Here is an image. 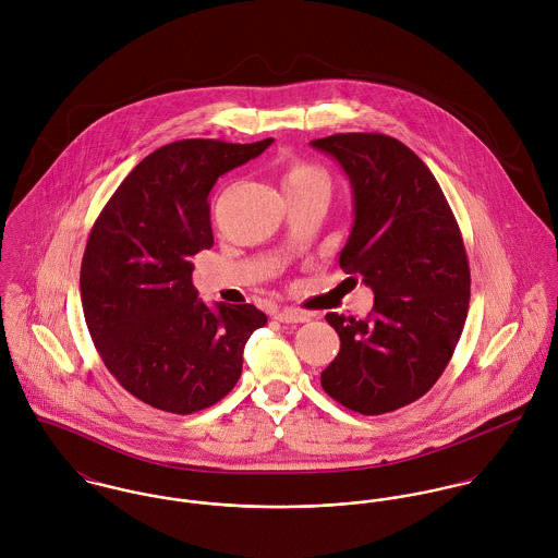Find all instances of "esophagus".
<instances>
[{
  "mask_svg": "<svg viewBox=\"0 0 558 558\" xmlns=\"http://www.w3.org/2000/svg\"><path fill=\"white\" fill-rule=\"evenodd\" d=\"M275 318L279 319V322H286V324H303V322L310 319V316L303 314V312H299V310L286 307V310H279V312L275 314Z\"/></svg>",
  "mask_w": 558,
  "mask_h": 558,
  "instance_id": "esophagus-1",
  "label": "esophagus"
}]
</instances>
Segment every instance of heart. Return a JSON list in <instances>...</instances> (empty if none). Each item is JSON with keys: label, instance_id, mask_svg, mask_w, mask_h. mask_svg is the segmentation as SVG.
<instances>
[{"label": "heart", "instance_id": "obj_1", "mask_svg": "<svg viewBox=\"0 0 558 558\" xmlns=\"http://www.w3.org/2000/svg\"><path fill=\"white\" fill-rule=\"evenodd\" d=\"M281 186L288 195L303 193H328V173L312 160L290 159L281 165Z\"/></svg>", "mask_w": 558, "mask_h": 558}]
</instances>
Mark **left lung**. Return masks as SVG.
Here are the masks:
<instances>
[{
  "label": "left lung",
  "instance_id": "1",
  "mask_svg": "<svg viewBox=\"0 0 558 558\" xmlns=\"http://www.w3.org/2000/svg\"><path fill=\"white\" fill-rule=\"evenodd\" d=\"M343 167L354 226L339 266L374 290L365 319L326 314L341 348L322 389L361 414H385L423 398L460 341L471 268L458 221L427 165L380 133L312 142Z\"/></svg>",
  "mask_w": 558,
  "mask_h": 558
}]
</instances>
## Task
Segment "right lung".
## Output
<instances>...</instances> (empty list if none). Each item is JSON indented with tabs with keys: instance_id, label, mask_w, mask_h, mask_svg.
Returning a JSON list of instances; mask_svg holds the SVG:
<instances>
[{
	"instance_id": "obj_1",
	"label": "right lung",
	"mask_w": 558,
	"mask_h": 558,
	"mask_svg": "<svg viewBox=\"0 0 558 558\" xmlns=\"http://www.w3.org/2000/svg\"><path fill=\"white\" fill-rule=\"evenodd\" d=\"M272 140H182L142 160L98 215L81 262V303L111 376L144 403L191 414L226 398L257 307L197 299L191 257L213 246L208 195L219 175Z\"/></svg>"
}]
</instances>
